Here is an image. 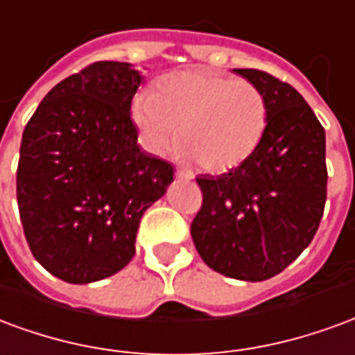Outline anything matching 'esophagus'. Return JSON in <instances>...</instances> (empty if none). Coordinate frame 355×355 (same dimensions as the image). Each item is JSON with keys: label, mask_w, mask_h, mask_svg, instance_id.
Masks as SVG:
<instances>
[{"label": "esophagus", "mask_w": 355, "mask_h": 355, "mask_svg": "<svg viewBox=\"0 0 355 355\" xmlns=\"http://www.w3.org/2000/svg\"><path fill=\"white\" fill-rule=\"evenodd\" d=\"M175 178H178V180H185V181L193 180V175L189 174V172H185V170H178V172H175Z\"/></svg>", "instance_id": "esophagus-1"}]
</instances>
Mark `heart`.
<instances>
[{
	"label": "heart",
	"instance_id": "heart-1",
	"mask_svg": "<svg viewBox=\"0 0 355 355\" xmlns=\"http://www.w3.org/2000/svg\"><path fill=\"white\" fill-rule=\"evenodd\" d=\"M132 121L151 153L166 151L180 124V155L221 174L244 164L268 126V102L245 79L191 69L164 77L159 92L134 96Z\"/></svg>",
	"mask_w": 355,
	"mask_h": 355
}]
</instances>
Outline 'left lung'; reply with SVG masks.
Listing matches in <instances>:
<instances>
[{"label":"left lung","mask_w":355,"mask_h":355,"mask_svg":"<svg viewBox=\"0 0 355 355\" xmlns=\"http://www.w3.org/2000/svg\"><path fill=\"white\" fill-rule=\"evenodd\" d=\"M259 87L268 126L244 164L198 175L202 208L191 223L196 252L244 282L280 274L312 242L325 206V130L297 90L259 69H232Z\"/></svg>","instance_id":"obj_1"}]
</instances>
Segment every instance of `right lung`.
I'll return each mask as SVG.
<instances>
[{"mask_svg":"<svg viewBox=\"0 0 355 355\" xmlns=\"http://www.w3.org/2000/svg\"><path fill=\"white\" fill-rule=\"evenodd\" d=\"M144 81L126 62H94L60 81L28 121L17 200L33 257L68 284L113 276L136 253L139 219L174 181L141 151L130 119Z\"/></svg>","mask_w":355,"mask_h":355,"instance_id":"obj_1","label":"right lung"}]
</instances>
